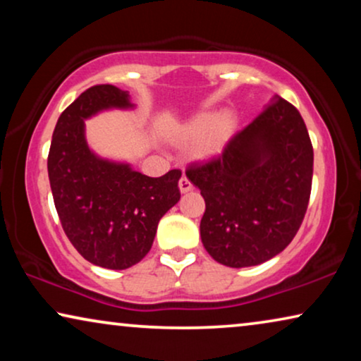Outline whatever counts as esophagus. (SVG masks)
<instances>
[{
  "mask_svg": "<svg viewBox=\"0 0 361 361\" xmlns=\"http://www.w3.org/2000/svg\"><path fill=\"white\" fill-rule=\"evenodd\" d=\"M179 189H180L182 194H187V192H190L192 189H194V185H192V182L187 179L185 176H182L180 180H179Z\"/></svg>",
  "mask_w": 361,
  "mask_h": 361,
  "instance_id": "obj_1",
  "label": "esophagus"
}]
</instances>
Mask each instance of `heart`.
I'll list each match as a JSON object with an SVG mask.
<instances>
[{
	"mask_svg": "<svg viewBox=\"0 0 361 361\" xmlns=\"http://www.w3.org/2000/svg\"><path fill=\"white\" fill-rule=\"evenodd\" d=\"M236 120L231 113H200L192 118L180 133V141L187 145H200L199 154L212 157L220 154L233 136Z\"/></svg>",
	"mask_w": 361,
	"mask_h": 361,
	"instance_id": "obj_1",
	"label": "heart"
}]
</instances>
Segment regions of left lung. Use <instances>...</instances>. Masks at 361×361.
Here are the masks:
<instances>
[{
  "label": "left lung",
  "instance_id": "left-lung-1",
  "mask_svg": "<svg viewBox=\"0 0 361 361\" xmlns=\"http://www.w3.org/2000/svg\"><path fill=\"white\" fill-rule=\"evenodd\" d=\"M314 149L298 108L274 97L219 157L189 166L205 200L204 248L220 264L248 268L279 255L298 233L312 189Z\"/></svg>",
  "mask_w": 361,
  "mask_h": 361
}]
</instances>
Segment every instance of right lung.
Wrapping results in <instances>:
<instances>
[{
    "mask_svg": "<svg viewBox=\"0 0 361 361\" xmlns=\"http://www.w3.org/2000/svg\"><path fill=\"white\" fill-rule=\"evenodd\" d=\"M133 106L130 93L115 85L90 87L59 116L47 157L54 204L67 238L87 261L106 269L140 263L162 215L180 199L179 169L147 177L88 147L87 118Z\"/></svg>",
    "mask_w": 361,
    "mask_h": 361,
    "instance_id": "add662e5",
    "label": "right lung"
}]
</instances>
